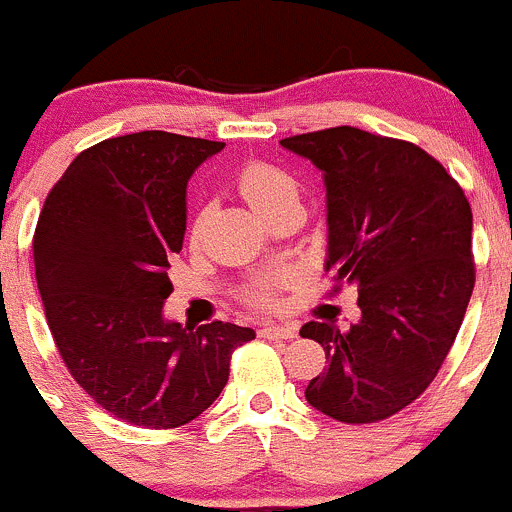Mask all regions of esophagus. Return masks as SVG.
<instances>
[{"instance_id": "obj_1", "label": "esophagus", "mask_w": 512, "mask_h": 512, "mask_svg": "<svg viewBox=\"0 0 512 512\" xmlns=\"http://www.w3.org/2000/svg\"><path fill=\"white\" fill-rule=\"evenodd\" d=\"M258 333H261L263 338H281L283 341V338H296L298 328L291 326V323H288V326H273V323H266Z\"/></svg>"}]
</instances>
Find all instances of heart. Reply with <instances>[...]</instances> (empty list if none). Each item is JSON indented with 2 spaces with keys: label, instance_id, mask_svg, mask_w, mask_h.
I'll use <instances>...</instances> for the list:
<instances>
[{
  "label": "heart",
  "instance_id": "b5f03b06",
  "mask_svg": "<svg viewBox=\"0 0 512 512\" xmlns=\"http://www.w3.org/2000/svg\"><path fill=\"white\" fill-rule=\"evenodd\" d=\"M241 196L251 204V209L258 214H268L273 206H278L286 199H298V186L288 171L278 169V166L266 164V161H251L239 171ZM291 276L283 271H268L263 276L254 278L249 288L244 291V301L254 308H276L278 293L281 288L288 286Z\"/></svg>",
  "mask_w": 512,
  "mask_h": 512
}]
</instances>
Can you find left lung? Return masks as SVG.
<instances>
[{
    "label": "left lung",
    "mask_w": 512,
    "mask_h": 512,
    "mask_svg": "<svg viewBox=\"0 0 512 512\" xmlns=\"http://www.w3.org/2000/svg\"><path fill=\"white\" fill-rule=\"evenodd\" d=\"M323 171L326 271L358 286L361 321L303 323L328 368L306 401L341 423L411 406L453 346L475 286L473 211L458 181L411 141L333 126L281 139Z\"/></svg>",
    "instance_id": "left-lung-1"
}]
</instances>
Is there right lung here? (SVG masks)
Instances as JSON below:
<instances>
[{"label": "right lung", "instance_id": "add662e5", "mask_svg": "<svg viewBox=\"0 0 512 512\" xmlns=\"http://www.w3.org/2000/svg\"><path fill=\"white\" fill-rule=\"evenodd\" d=\"M224 141L136 131L89 146L52 186L34 271L57 351L94 403L139 428H179L219 398L251 328L164 318L186 184Z\"/></svg>", "mask_w": 512, "mask_h": 512}]
</instances>
